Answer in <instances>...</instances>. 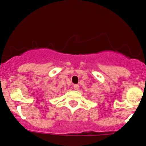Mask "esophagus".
<instances>
[{
  "label": "esophagus",
  "mask_w": 146,
  "mask_h": 146,
  "mask_svg": "<svg viewBox=\"0 0 146 146\" xmlns=\"http://www.w3.org/2000/svg\"><path fill=\"white\" fill-rule=\"evenodd\" d=\"M74 90H78V89H79V85L74 84Z\"/></svg>",
  "instance_id": "34e87169"
}]
</instances>
